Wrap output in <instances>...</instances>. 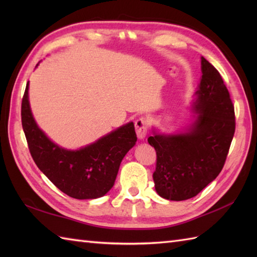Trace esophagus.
Returning <instances> with one entry per match:
<instances>
[{
  "label": "esophagus",
  "instance_id": "esophagus-1",
  "mask_svg": "<svg viewBox=\"0 0 257 257\" xmlns=\"http://www.w3.org/2000/svg\"><path fill=\"white\" fill-rule=\"evenodd\" d=\"M135 128H136V133H137L138 138L139 139L145 138L147 132H148V120L144 117L138 118L135 121Z\"/></svg>",
  "mask_w": 257,
  "mask_h": 257
}]
</instances>
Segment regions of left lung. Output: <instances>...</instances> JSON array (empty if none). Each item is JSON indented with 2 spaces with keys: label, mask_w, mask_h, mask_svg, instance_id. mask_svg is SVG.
<instances>
[{
  "label": "left lung",
  "mask_w": 257,
  "mask_h": 257,
  "mask_svg": "<svg viewBox=\"0 0 257 257\" xmlns=\"http://www.w3.org/2000/svg\"><path fill=\"white\" fill-rule=\"evenodd\" d=\"M201 69L194 121L182 134L148 138L157 152L155 188L167 200L193 198L219 176L235 133L234 105L222 76L204 57Z\"/></svg>",
  "instance_id": "1"
}]
</instances>
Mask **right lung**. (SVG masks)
I'll use <instances>...</instances> for the list:
<instances>
[{
	"instance_id": "1",
	"label": "right lung",
	"mask_w": 257,
	"mask_h": 257,
	"mask_svg": "<svg viewBox=\"0 0 257 257\" xmlns=\"http://www.w3.org/2000/svg\"><path fill=\"white\" fill-rule=\"evenodd\" d=\"M21 116L36 166L55 187L74 199L105 195L112 188L123 157L137 141L134 122H129L85 148L75 151L61 148L46 137L33 118L29 83L22 99Z\"/></svg>"
}]
</instances>
